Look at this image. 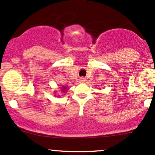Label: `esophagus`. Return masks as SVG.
<instances>
[{
	"mask_svg": "<svg viewBox=\"0 0 155 155\" xmlns=\"http://www.w3.org/2000/svg\"><path fill=\"white\" fill-rule=\"evenodd\" d=\"M85 78L84 77H81V78H79V82H85Z\"/></svg>",
	"mask_w": 155,
	"mask_h": 155,
	"instance_id": "obj_1",
	"label": "esophagus"
}]
</instances>
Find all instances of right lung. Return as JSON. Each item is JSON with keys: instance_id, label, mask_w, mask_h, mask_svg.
<instances>
[{"instance_id": "obj_1", "label": "right lung", "mask_w": 155, "mask_h": 155, "mask_svg": "<svg viewBox=\"0 0 155 155\" xmlns=\"http://www.w3.org/2000/svg\"><path fill=\"white\" fill-rule=\"evenodd\" d=\"M61 88H62L61 91H63V92H65V91H66V89H67L65 87H62Z\"/></svg>"}]
</instances>
